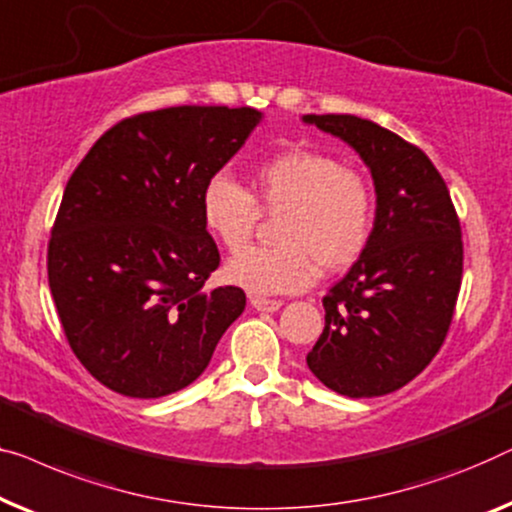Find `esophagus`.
Instances as JSON below:
<instances>
[{
  "mask_svg": "<svg viewBox=\"0 0 512 512\" xmlns=\"http://www.w3.org/2000/svg\"><path fill=\"white\" fill-rule=\"evenodd\" d=\"M249 302L256 311H277V309H281V300H268V298H258V295H251Z\"/></svg>",
  "mask_w": 512,
  "mask_h": 512,
  "instance_id": "esophagus-1",
  "label": "esophagus"
}]
</instances>
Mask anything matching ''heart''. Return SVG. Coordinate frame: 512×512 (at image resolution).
<instances>
[{"label":"heart","mask_w":512,"mask_h":512,"mask_svg":"<svg viewBox=\"0 0 512 512\" xmlns=\"http://www.w3.org/2000/svg\"><path fill=\"white\" fill-rule=\"evenodd\" d=\"M258 207L279 212L272 247L228 258L226 279L254 295L295 293L321 272L348 270L374 231V191L330 154L286 150L249 170V191L224 173L201 191V221L221 247L238 251L254 233Z\"/></svg>","instance_id":"1"}]
</instances>
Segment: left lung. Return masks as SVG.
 <instances>
[{"label":"left lung","mask_w":512,"mask_h":512,"mask_svg":"<svg viewBox=\"0 0 512 512\" xmlns=\"http://www.w3.org/2000/svg\"><path fill=\"white\" fill-rule=\"evenodd\" d=\"M302 122L351 145L376 191L372 240L323 298L307 367L339 395H388L432 362L453 321L464 261L455 205L427 154L397 133L355 115Z\"/></svg>","instance_id":"8db88e82"}]
</instances>
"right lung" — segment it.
Returning a JSON list of instances; mask_svg holds the SVG:
<instances>
[{
    "label": "right lung",
    "mask_w": 512,
    "mask_h": 512,
    "mask_svg": "<svg viewBox=\"0 0 512 512\" xmlns=\"http://www.w3.org/2000/svg\"><path fill=\"white\" fill-rule=\"evenodd\" d=\"M263 120L256 108L175 106L127 117L73 170L48 244V284L76 358L124 397L187 388L247 295L205 291L219 249L205 182Z\"/></svg>",
    "instance_id": "right-lung-1"
}]
</instances>
